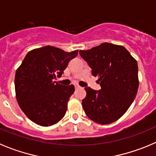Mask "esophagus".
Wrapping results in <instances>:
<instances>
[{
    "instance_id": "1",
    "label": "esophagus",
    "mask_w": 156,
    "mask_h": 156,
    "mask_svg": "<svg viewBox=\"0 0 156 156\" xmlns=\"http://www.w3.org/2000/svg\"><path fill=\"white\" fill-rule=\"evenodd\" d=\"M75 88L76 89H79V88H80V87L78 86V85H75Z\"/></svg>"
}]
</instances>
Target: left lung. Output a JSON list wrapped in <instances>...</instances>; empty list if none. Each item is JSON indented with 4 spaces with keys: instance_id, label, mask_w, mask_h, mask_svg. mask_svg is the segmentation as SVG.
<instances>
[{
    "instance_id": "1",
    "label": "left lung",
    "mask_w": 156,
    "mask_h": 156,
    "mask_svg": "<svg viewBox=\"0 0 156 156\" xmlns=\"http://www.w3.org/2000/svg\"><path fill=\"white\" fill-rule=\"evenodd\" d=\"M81 57L98 77L101 89L85 87L82 101L85 113L94 122L109 124L127 111L138 90V67L123 46L103 43L90 50L80 51Z\"/></svg>"
}]
</instances>
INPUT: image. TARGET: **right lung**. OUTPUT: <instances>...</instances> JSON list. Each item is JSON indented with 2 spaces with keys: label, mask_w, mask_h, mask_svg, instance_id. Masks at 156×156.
I'll use <instances>...</instances> for the list:
<instances>
[{
  "label": "right lung",
  "mask_w": 156,
  "mask_h": 156,
  "mask_svg": "<svg viewBox=\"0 0 156 156\" xmlns=\"http://www.w3.org/2000/svg\"><path fill=\"white\" fill-rule=\"evenodd\" d=\"M77 55L78 50L66 52L52 46L27 53L16 70L15 88L18 104L30 120L49 126L64 117L75 88L73 84L63 86L53 80L61 76Z\"/></svg>",
  "instance_id": "right-lung-1"
}]
</instances>
